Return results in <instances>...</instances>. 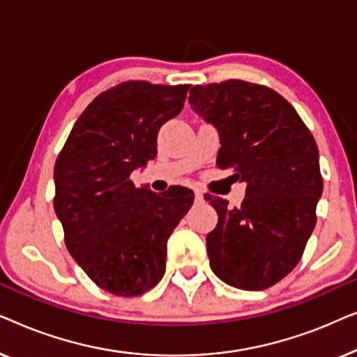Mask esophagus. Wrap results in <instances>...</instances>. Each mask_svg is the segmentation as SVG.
<instances>
[{"label":"esophagus","mask_w":357,"mask_h":357,"mask_svg":"<svg viewBox=\"0 0 357 357\" xmlns=\"http://www.w3.org/2000/svg\"><path fill=\"white\" fill-rule=\"evenodd\" d=\"M203 193L202 192H198V190H197V192H195V199H197V202H203Z\"/></svg>","instance_id":"1"}]
</instances>
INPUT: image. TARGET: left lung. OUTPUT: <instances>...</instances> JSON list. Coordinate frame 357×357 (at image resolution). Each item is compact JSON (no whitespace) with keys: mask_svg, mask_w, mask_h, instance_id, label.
I'll list each match as a JSON object with an SVG mask.
<instances>
[{"mask_svg":"<svg viewBox=\"0 0 357 357\" xmlns=\"http://www.w3.org/2000/svg\"><path fill=\"white\" fill-rule=\"evenodd\" d=\"M188 102L218 130V167L234 169L247 183L241 208L204 197L219 216L206 236L209 266L237 289H266L294 270L315 227L324 180L314 136L265 86H193Z\"/></svg>","mask_w":357,"mask_h":357,"instance_id":"left-lung-1","label":"left lung"}]
</instances>
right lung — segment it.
<instances>
[{"mask_svg":"<svg viewBox=\"0 0 357 357\" xmlns=\"http://www.w3.org/2000/svg\"><path fill=\"white\" fill-rule=\"evenodd\" d=\"M188 84L130 81L102 92L73 126L55 164L56 218L68 252L115 296H139L165 270L167 238L195 195L136 188L133 170L158 155V133L183 109Z\"/></svg>","mask_w":357,"mask_h":357,"instance_id":"1","label":"right lung"}]
</instances>
